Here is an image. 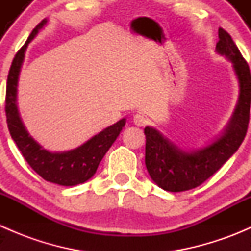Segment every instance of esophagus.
<instances>
[{"label":"esophagus","instance_id":"34e87169","mask_svg":"<svg viewBox=\"0 0 251 251\" xmlns=\"http://www.w3.org/2000/svg\"><path fill=\"white\" fill-rule=\"evenodd\" d=\"M133 123H135V125L142 127V126H146L148 121H147L146 115H143V114H141V113H137L133 115Z\"/></svg>","mask_w":251,"mask_h":251}]
</instances>
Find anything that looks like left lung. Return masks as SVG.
<instances>
[{
	"label": "left lung",
	"instance_id": "obj_1",
	"mask_svg": "<svg viewBox=\"0 0 251 251\" xmlns=\"http://www.w3.org/2000/svg\"><path fill=\"white\" fill-rule=\"evenodd\" d=\"M216 52L231 60L239 82L238 104L221 137L204 148L186 151L155 128H144L147 170L151 179L168 192H183L201 186L233 155L247 135L251 100L249 65L231 35L222 27L219 29Z\"/></svg>",
	"mask_w": 251,
	"mask_h": 251
}]
</instances>
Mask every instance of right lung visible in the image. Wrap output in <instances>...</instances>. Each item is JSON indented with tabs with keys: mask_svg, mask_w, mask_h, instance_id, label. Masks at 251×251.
<instances>
[{
	"mask_svg": "<svg viewBox=\"0 0 251 251\" xmlns=\"http://www.w3.org/2000/svg\"><path fill=\"white\" fill-rule=\"evenodd\" d=\"M46 23L47 20H42L36 25L12 62L6 88L7 125L12 138L35 173L52 183L60 186H76L90 179L96 174L103 156L118 138L119 133L125 126L126 120L121 119L114 125L104 128L98 135L93 136L78 148L62 153L46 151L29 135L20 119L17 107L18 77L27 45Z\"/></svg>",
	"mask_w": 251,
	"mask_h": 251,
	"instance_id": "1",
	"label": "right lung"
}]
</instances>
